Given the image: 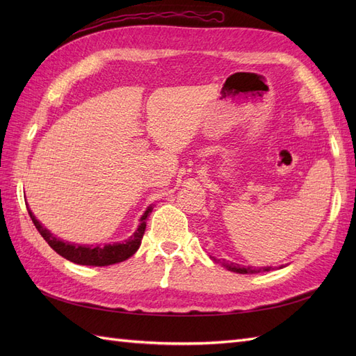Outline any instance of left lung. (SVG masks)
Wrapping results in <instances>:
<instances>
[{"label": "left lung", "mask_w": 356, "mask_h": 356, "mask_svg": "<svg viewBox=\"0 0 356 356\" xmlns=\"http://www.w3.org/2000/svg\"><path fill=\"white\" fill-rule=\"evenodd\" d=\"M213 260H217V258H213ZM220 261V260H218ZM222 266L227 268V270L230 272H234V273H242V275H246V273H260V272H268L272 270V267H260V268H252V267H245V266H239L236 263H222Z\"/></svg>", "instance_id": "left-lung-1"}]
</instances>
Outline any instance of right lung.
<instances>
[{"label":"right lung","instance_id":"right-lung-1","mask_svg":"<svg viewBox=\"0 0 356 356\" xmlns=\"http://www.w3.org/2000/svg\"><path fill=\"white\" fill-rule=\"evenodd\" d=\"M153 207H148V209L144 212L141 217V224L138 225V230L129 238L127 241L122 243H106L104 246L96 245V246H89V245H75L70 242H63L56 236H53L44 225H42L37 218L35 215L29 212V217L34 222L35 229L40 232V234L44 238V241L50 245L53 251H56L59 255H62L67 260L75 263V264H81V266H110L115 263H122L127 260L129 257H132L136 251L139 245H141L143 236L145 232V225H147V218L148 215L152 213Z\"/></svg>","mask_w":356,"mask_h":356}]
</instances>
